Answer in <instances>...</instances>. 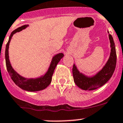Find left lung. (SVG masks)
Wrapping results in <instances>:
<instances>
[{
	"instance_id": "obj_1",
	"label": "left lung",
	"mask_w": 123,
	"mask_h": 123,
	"mask_svg": "<svg viewBox=\"0 0 123 123\" xmlns=\"http://www.w3.org/2000/svg\"><path fill=\"white\" fill-rule=\"evenodd\" d=\"M109 33V32H108ZM109 37L111 52L108 61L103 68L96 75L89 77L80 73L75 64H73V75L75 84L83 90L92 91L97 89L105 84L112 76L116 65V52L113 37L110 34Z\"/></svg>"
}]
</instances>
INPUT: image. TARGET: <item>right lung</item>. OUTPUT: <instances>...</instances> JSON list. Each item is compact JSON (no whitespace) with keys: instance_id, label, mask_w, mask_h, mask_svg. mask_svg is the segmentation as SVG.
<instances>
[{"instance_id":"1","label":"right lung","mask_w":123,"mask_h":123,"mask_svg":"<svg viewBox=\"0 0 123 123\" xmlns=\"http://www.w3.org/2000/svg\"><path fill=\"white\" fill-rule=\"evenodd\" d=\"M28 25H24L21 26L12 32L10 36L9 37V41L7 43L6 46V50H5V59H6V64L7 70L9 73L11 78L13 81L16 85L18 87L24 89L25 91L30 92H35L43 90L45 89L47 86H49L52 81V77L54 73L55 69L56 66L58 64L59 61L61 60L62 57L64 56L63 53H60L59 54L56 55L52 59L50 65L48 69V71L44 75L37 78H25L24 77L21 76L13 68L10 63L9 58V43L10 42L12 37L14 34L17 32H20L27 28Z\"/></svg>"}]
</instances>
